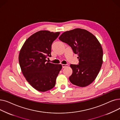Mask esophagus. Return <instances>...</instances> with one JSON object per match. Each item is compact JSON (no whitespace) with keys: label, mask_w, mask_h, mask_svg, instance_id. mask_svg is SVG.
<instances>
[{"label":"esophagus","mask_w":120,"mask_h":120,"mask_svg":"<svg viewBox=\"0 0 120 120\" xmlns=\"http://www.w3.org/2000/svg\"><path fill=\"white\" fill-rule=\"evenodd\" d=\"M62 68H64L68 67V64H62Z\"/></svg>","instance_id":"esophagus-1"}]
</instances>
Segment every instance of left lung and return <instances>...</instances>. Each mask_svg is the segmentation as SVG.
<instances>
[{
    "mask_svg": "<svg viewBox=\"0 0 120 120\" xmlns=\"http://www.w3.org/2000/svg\"><path fill=\"white\" fill-rule=\"evenodd\" d=\"M59 39L77 54L78 65H70L72 73L71 82L80 87L90 85L95 79L103 64V52L96 37L87 30L75 29L63 33Z\"/></svg>",
    "mask_w": 120,
    "mask_h": 120,
    "instance_id": "left-lung-1",
    "label": "left lung"
}]
</instances>
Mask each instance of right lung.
<instances>
[{
  "label": "right lung",
  "mask_w": 120,
  "mask_h": 120,
  "mask_svg": "<svg viewBox=\"0 0 120 120\" xmlns=\"http://www.w3.org/2000/svg\"><path fill=\"white\" fill-rule=\"evenodd\" d=\"M60 32L40 30L25 42L19 54V63L22 73L34 89L41 92L55 86L57 77L62 69L61 64L47 61L51 57L52 45Z\"/></svg>",
  "instance_id": "add662e5"
}]
</instances>
